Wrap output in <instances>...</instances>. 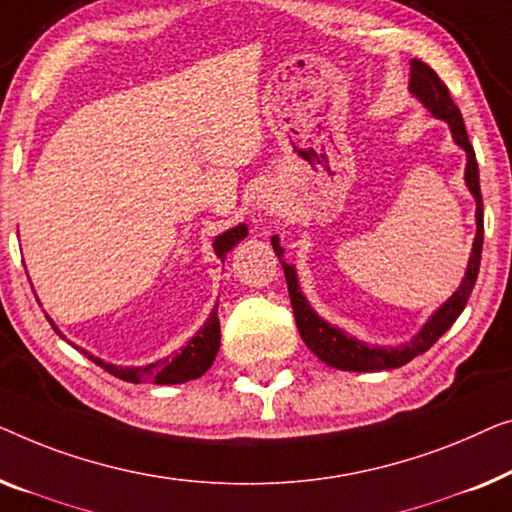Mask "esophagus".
I'll use <instances>...</instances> for the list:
<instances>
[{
    "label": "esophagus",
    "mask_w": 512,
    "mask_h": 512,
    "mask_svg": "<svg viewBox=\"0 0 512 512\" xmlns=\"http://www.w3.org/2000/svg\"><path fill=\"white\" fill-rule=\"evenodd\" d=\"M259 208H262V211H266V213H273V208H278V201H276V197H264L262 199V204H259Z\"/></svg>",
    "instance_id": "esophagus-1"
}]
</instances>
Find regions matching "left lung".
Here are the masks:
<instances>
[{
  "label": "left lung",
  "mask_w": 512,
  "mask_h": 512,
  "mask_svg": "<svg viewBox=\"0 0 512 512\" xmlns=\"http://www.w3.org/2000/svg\"><path fill=\"white\" fill-rule=\"evenodd\" d=\"M408 88L431 113H434V118H441L448 122L452 139H455L457 146H462L466 150L464 181L469 185V190L475 199V227H478V232H475L471 259H469V266H466L464 280L462 285H459V290L452 294V297L445 301L434 315H431L429 322H424V327L417 331L408 343H401L399 348H378V345H366L364 341H357L355 336L345 334L343 329H338L322 320L320 315L308 306L306 297L299 290L297 271H294V266L283 262V248H280L278 236H273L271 246L276 250L280 264H283L285 269L287 292H290L294 320H297L301 338H304V343L322 359V362L341 371L399 369V366L408 364L413 357L427 352L431 345H434L438 338L452 327V322L462 315L466 301H469L473 292L475 280H478L480 255H482V232H485V227H482V194H480L478 162H475V150L469 141V134H466L462 113H459L455 102H452L448 85L438 78V74L429 67V64H424L420 60L410 62Z\"/></svg>",
  "instance_id": "8db88e82"
}]
</instances>
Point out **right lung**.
<instances>
[{"label":"right lung","mask_w":512,"mask_h":512,"mask_svg":"<svg viewBox=\"0 0 512 512\" xmlns=\"http://www.w3.org/2000/svg\"><path fill=\"white\" fill-rule=\"evenodd\" d=\"M248 236V227L239 225L227 229L225 234H220L218 239L213 241V250L220 259H225L229 250H232L236 243L243 241ZM53 325V320H50ZM53 329L60 334V329L53 325ZM62 336V334H60ZM64 338V336H62ZM220 348V320H218V306H213L211 315L204 322L197 334H194L190 341H187L181 352H174L171 357L157 359L153 364L146 366H115L109 362H102L99 357H92L90 352H85L92 362L102 366L104 371H109L111 376L127 380V383H155V385H178L187 383V380H194L211 369L215 355H218Z\"/></svg>","instance_id":"1"}]
</instances>
